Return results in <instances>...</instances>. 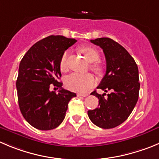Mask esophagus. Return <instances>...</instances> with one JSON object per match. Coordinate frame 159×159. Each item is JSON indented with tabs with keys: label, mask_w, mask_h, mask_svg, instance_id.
Returning a JSON list of instances; mask_svg holds the SVG:
<instances>
[{
	"label": "esophagus",
	"mask_w": 159,
	"mask_h": 159,
	"mask_svg": "<svg viewBox=\"0 0 159 159\" xmlns=\"http://www.w3.org/2000/svg\"><path fill=\"white\" fill-rule=\"evenodd\" d=\"M89 94H87V93H78V96H83V97H85V96H87Z\"/></svg>",
	"instance_id": "34e87169"
}]
</instances>
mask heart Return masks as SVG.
Masks as SVG:
<instances>
[{"label": "heart", "instance_id": "b5f03b06", "mask_svg": "<svg viewBox=\"0 0 159 159\" xmlns=\"http://www.w3.org/2000/svg\"><path fill=\"white\" fill-rule=\"evenodd\" d=\"M80 51L90 63L96 61L100 57V54L97 50L92 46H83L80 48ZM67 56V52H63L61 56V59H60V61H59V68L63 71H65L66 70ZM91 69L96 74H100L102 70L100 65L96 63L91 64ZM94 83L95 78L91 74L73 73L65 78V85L66 88L75 92H86L93 86Z\"/></svg>", "mask_w": 159, "mask_h": 159}]
</instances>
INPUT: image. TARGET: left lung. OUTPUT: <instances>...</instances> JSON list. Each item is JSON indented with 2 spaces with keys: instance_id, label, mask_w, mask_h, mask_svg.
<instances>
[{
  "instance_id": "obj_1",
  "label": "left lung",
  "mask_w": 159,
  "mask_h": 159,
  "mask_svg": "<svg viewBox=\"0 0 159 159\" xmlns=\"http://www.w3.org/2000/svg\"><path fill=\"white\" fill-rule=\"evenodd\" d=\"M100 46L105 55L107 70L97 89L106 97L91 93L99 99V107L88 111L92 122L102 129H112L124 122L134 109L140 91L139 71L134 59L121 44L108 38L90 40Z\"/></svg>"
}]
</instances>
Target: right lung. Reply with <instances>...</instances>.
I'll list each match as a JSON object with an SVG mask.
<instances>
[{"instance_id": "obj_1", "label": "right lung", "mask_w": 159, "mask_h": 159, "mask_svg": "<svg viewBox=\"0 0 159 159\" xmlns=\"http://www.w3.org/2000/svg\"><path fill=\"white\" fill-rule=\"evenodd\" d=\"M76 41L61 35L48 36L35 43L19 63L16 81L19 109L26 121L38 129L59 126L66 116L68 103L76 96L58 81L62 55ZM51 84L61 88L59 93L50 91Z\"/></svg>"}]
</instances>
